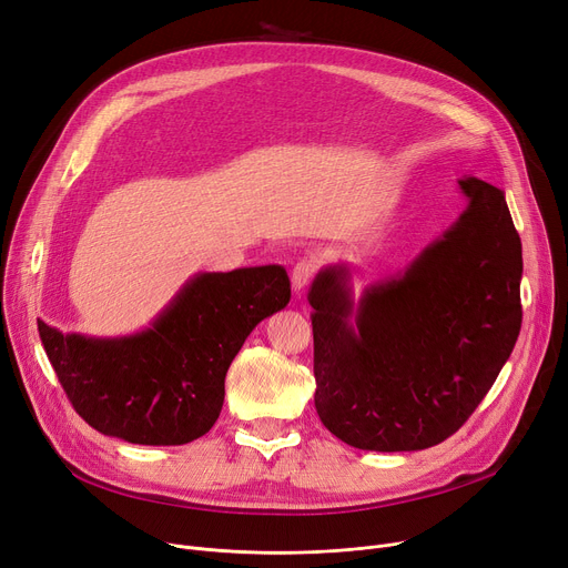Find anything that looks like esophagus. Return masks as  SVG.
I'll return each instance as SVG.
<instances>
[{
  "label": "esophagus",
  "instance_id": "obj_1",
  "mask_svg": "<svg viewBox=\"0 0 568 568\" xmlns=\"http://www.w3.org/2000/svg\"><path fill=\"white\" fill-rule=\"evenodd\" d=\"M317 272V260L315 257H302L292 268V285L294 290H304Z\"/></svg>",
  "mask_w": 568,
  "mask_h": 568
}]
</instances>
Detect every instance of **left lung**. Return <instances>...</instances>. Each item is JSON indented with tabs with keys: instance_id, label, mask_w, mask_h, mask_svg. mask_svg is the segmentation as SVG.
Instances as JSON below:
<instances>
[{
	"instance_id": "left-lung-1",
	"label": "left lung",
	"mask_w": 568,
	"mask_h": 568,
	"mask_svg": "<svg viewBox=\"0 0 568 568\" xmlns=\"http://www.w3.org/2000/svg\"><path fill=\"white\" fill-rule=\"evenodd\" d=\"M458 184L463 216L405 274L368 287L356 313L343 264L308 292L315 409L354 449L419 452L452 437L518 341L523 246L504 191Z\"/></svg>"
}]
</instances>
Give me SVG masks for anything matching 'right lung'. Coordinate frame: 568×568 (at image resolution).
Returning <instances> with one entry per match:
<instances>
[{"mask_svg":"<svg viewBox=\"0 0 568 568\" xmlns=\"http://www.w3.org/2000/svg\"><path fill=\"white\" fill-rule=\"evenodd\" d=\"M278 264L197 274L149 329L124 338L39 336L73 409L103 435L131 444H189L216 424L225 373L255 326L285 308Z\"/></svg>","mask_w":568,"mask_h":568,"instance_id":"right-lung-1","label":"right lung"}]
</instances>
